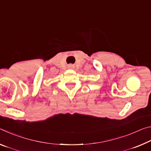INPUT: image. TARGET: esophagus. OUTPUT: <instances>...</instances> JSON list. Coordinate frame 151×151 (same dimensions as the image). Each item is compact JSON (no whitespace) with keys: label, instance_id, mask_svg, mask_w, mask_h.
<instances>
[{"label":"esophagus","instance_id":"esophagus-1","mask_svg":"<svg viewBox=\"0 0 151 151\" xmlns=\"http://www.w3.org/2000/svg\"><path fill=\"white\" fill-rule=\"evenodd\" d=\"M68 68H70V69H73L74 68H75V66L73 65H69L68 66Z\"/></svg>","mask_w":151,"mask_h":151}]
</instances>
